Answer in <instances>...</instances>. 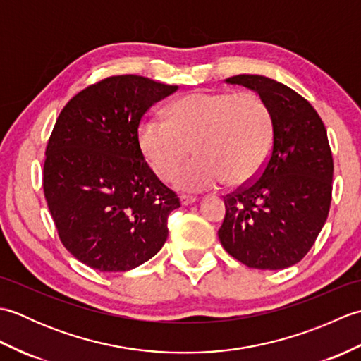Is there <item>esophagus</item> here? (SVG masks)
<instances>
[{
  "instance_id": "esophagus-1",
  "label": "esophagus",
  "mask_w": 361,
  "mask_h": 361,
  "mask_svg": "<svg viewBox=\"0 0 361 361\" xmlns=\"http://www.w3.org/2000/svg\"><path fill=\"white\" fill-rule=\"evenodd\" d=\"M197 200L194 197H188V195H181L180 197V203L183 204V206H189V204H194Z\"/></svg>"
}]
</instances>
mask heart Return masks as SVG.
<instances>
[{
	"instance_id": "1",
	"label": "heart",
	"mask_w": 361,
	"mask_h": 361,
	"mask_svg": "<svg viewBox=\"0 0 361 361\" xmlns=\"http://www.w3.org/2000/svg\"><path fill=\"white\" fill-rule=\"evenodd\" d=\"M172 119L149 114L137 130L142 155L159 178H171L189 155L197 158L173 175L175 186L203 192L240 186L262 171L273 147L274 124L267 102L256 93L195 91L173 102Z\"/></svg>"
}]
</instances>
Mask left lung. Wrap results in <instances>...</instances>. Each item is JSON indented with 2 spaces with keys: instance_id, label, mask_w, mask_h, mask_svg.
Here are the masks:
<instances>
[{
  "instance_id": "obj_1",
  "label": "left lung",
  "mask_w": 361,
  "mask_h": 361,
  "mask_svg": "<svg viewBox=\"0 0 361 361\" xmlns=\"http://www.w3.org/2000/svg\"><path fill=\"white\" fill-rule=\"evenodd\" d=\"M225 82L264 99L274 137L257 180L226 195L219 239L250 268L282 270L307 255L327 220L334 159L326 127L301 94L278 80L240 74Z\"/></svg>"
}]
</instances>
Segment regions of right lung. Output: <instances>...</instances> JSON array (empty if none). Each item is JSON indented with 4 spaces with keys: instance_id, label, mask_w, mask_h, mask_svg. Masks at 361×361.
Returning <instances> with one entry per match:
<instances>
[{
    "instance_id": "right-lung-1",
    "label": "right lung",
    "mask_w": 361,
    "mask_h": 361,
    "mask_svg": "<svg viewBox=\"0 0 361 361\" xmlns=\"http://www.w3.org/2000/svg\"><path fill=\"white\" fill-rule=\"evenodd\" d=\"M176 90L114 75L80 91L59 114L46 147L44 198L65 248L94 270H133L167 239V217L180 200L144 161L137 128Z\"/></svg>"
}]
</instances>
